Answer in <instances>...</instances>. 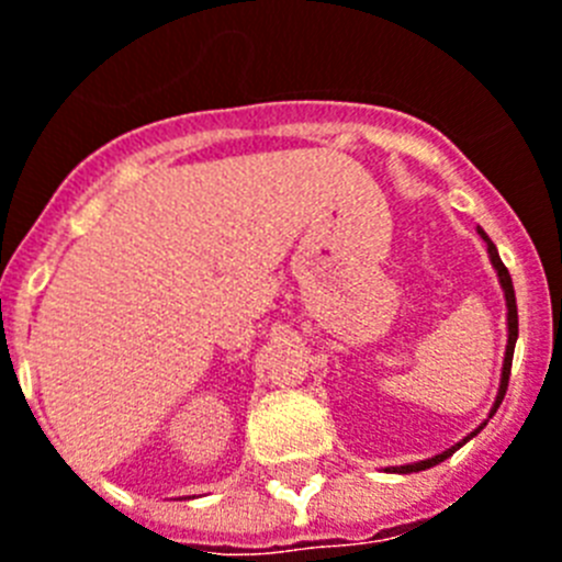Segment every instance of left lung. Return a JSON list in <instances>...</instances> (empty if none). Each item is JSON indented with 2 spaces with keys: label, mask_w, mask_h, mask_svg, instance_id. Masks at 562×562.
<instances>
[{
  "label": "left lung",
  "mask_w": 562,
  "mask_h": 562,
  "mask_svg": "<svg viewBox=\"0 0 562 562\" xmlns=\"http://www.w3.org/2000/svg\"><path fill=\"white\" fill-rule=\"evenodd\" d=\"M479 236L486 241V252H490V261H493L495 272H498V284L501 290H504V301H506V351H504V369H501V385H498V396H495L493 402V411H490V416H486L484 422H481L479 428L473 430L470 436H464V439L459 441V445H453V448H448L445 453L434 456V459H425V461H414V464H402V467H389L391 473H419V470H428V467L439 464V461L450 459V456L456 453V450L461 448V445H467V441L473 439V436H479L481 430H484V425L490 419H493V414L498 411L501 400H504L506 394V385H509V369H513V355H515V340H518V304H515V286H513V278H509V270L504 267V261H501L498 256V247L493 245V238L486 236L484 231L479 227Z\"/></svg>",
  "instance_id": "8db88e82"
}]
</instances>
